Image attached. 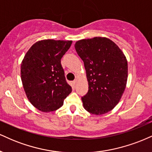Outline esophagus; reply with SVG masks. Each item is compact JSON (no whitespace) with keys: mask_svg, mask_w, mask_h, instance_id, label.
Listing matches in <instances>:
<instances>
[{"mask_svg":"<svg viewBox=\"0 0 152 152\" xmlns=\"http://www.w3.org/2000/svg\"><path fill=\"white\" fill-rule=\"evenodd\" d=\"M77 83V80H75L73 81V85H74V86H76Z\"/></svg>","mask_w":152,"mask_h":152,"instance_id":"34e87169","label":"esophagus"}]
</instances>
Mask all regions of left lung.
Returning <instances> with one entry per match:
<instances>
[{
    "label": "left lung",
    "instance_id": "1",
    "mask_svg": "<svg viewBox=\"0 0 152 152\" xmlns=\"http://www.w3.org/2000/svg\"><path fill=\"white\" fill-rule=\"evenodd\" d=\"M76 52L83 60L89 90L82 97L83 107L92 115L109 112L119 103L127 81V60L123 52L107 37L77 41Z\"/></svg>",
    "mask_w": 152,
    "mask_h": 152
}]
</instances>
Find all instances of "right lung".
Masks as SVG:
<instances>
[{"mask_svg": "<svg viewBox=\"0 0 152 152\" xmlns=\"http://www.w3.org/2000/svg\"><path fill=\"white\" fill-rule=\"evenodd\" d=\"M72 42L50 39L37 41L23 58L20 67L23 88L28 100L41 112L58 110L72 92L61 65V58Z\"/></svg>", "mask_w": 152, "mask_h": 152, "instance_id": "right-lung-1", "label": "right lung"}]
</instances>
